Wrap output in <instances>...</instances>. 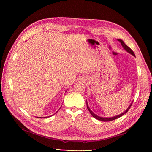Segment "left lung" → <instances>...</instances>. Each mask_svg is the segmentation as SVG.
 <instances>
[{"label":"left lung","mask_w":152,"mask_h":152,"mask_svg":"<svg viewBox=\"0 0 152 152\" xmlns=\"http://www.w3.org/2000/svg\"><path fill=\"white\" fill-rule=\"evenodd\" d=\"M118 40H119V42H120V43H121V45H122V46H123V48H124L126 51H127L129 53H130L131 54H132L133 56H135V53H134V52H133V51L132 50V49H131L130 48H129L127 45H125V43L123 42L121 39H118ZM132 104H131L130 106L129 107L128 109H127V110H126L125 112H123V113H121V114L119 115H117V116H115V117H110V118H104V117H99V116H97V115H95L94 113L93 112H92L91 109H90V108H89V107H88V104H87V102H86V105H87V109H88V110H89V112L91 113V114L92 115V116L94 118H95V119H99V120H100V121H113V120L117 119H118V118H119V117H120L123 116V115H125V113H127L129 110V109H130L131 106H132Z\"/></svg>","instance_id":"1"}]
</instances>
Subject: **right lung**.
<instances>
[{
    "mask_svg": "<svg viewBox=\"0 0 152 152\" xmlns=\"http://www.w3.org/2000/svg\"><path fill=\"white\" fill-rule=\"evenodd\" d=\"M40 118H41V117H40ZM43 118H45V117H43Z\"/></svg>",
    "mask_w": 152,
    "mask_h": 152,
    "instance_id": "1",
    "label": "right lung"
}]
</instances>
